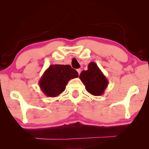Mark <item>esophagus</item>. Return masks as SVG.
<instances>
[{
  "label": "esophagus",
  "mask_w": 149,
  "mask_h": 149,
  "mask_svg": "<svg viewBox=\"0 0 149 149\" xmlns=\"http://www.w3.org/2000/svg\"><path fill=\"white\" fill-rule=\"evenodd\" d=\"M77 72H78V74H79V75L80 74V73H81V70L80 68H79V69H77Z\"/></svg>",
  "instance_id": "obj_1"
}]
</instances>
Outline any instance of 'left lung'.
I'll return each instance as SVG.
<instances>
[{
	"label": "left lung",
	"instance_id": "8db88e82",
	"mask_svg": "<svg viewBox=\"0 0 149 149\" xmlns=\"http://www.w3.org/2000/svg\"><path fill=\"white\" fill-rule=\"evenodd\" d=\"M87 68V70L81 72L79 78L89 93L96 96L102 95L109 81L95 62L89 63Z\"/></svg>",
	"mask_w": 149,
	"mask_h": 149
}]
</instances>
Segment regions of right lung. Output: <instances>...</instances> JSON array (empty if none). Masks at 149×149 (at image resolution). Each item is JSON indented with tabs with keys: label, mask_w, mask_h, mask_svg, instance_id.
Segmentation results:
<instances>
[{
	"label": "right lung",
	"mask_w": 149,
	"mask_h": 149,
	"mask_svg": "<svg viewBox=\"0 0 149 149\" xmlns=\"http://www.w3.org/2000/svg\"><path fill=\"white\" fill-rule=\"evenodd\" d=\"M78 77V72L70 65H51L45 71L38 83L46 96L54 97L65 90L69 80Z\"/></svg>",
	"instance_id": "obj_1"
}]
</instances>
